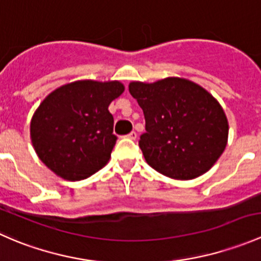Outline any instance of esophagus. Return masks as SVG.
Listing matches in <instances>:
<instances>
[{"mask_svg":"<svg viewBox=\"0 0 261 261\" xmlns=\"http://www.w3.org/2000/svg\"><path fill=\"white\" fill-rule=\"evenodd\" d=\"M127 138H128V139H131V140H135V139L138 138V135H136L135 131H131V133L128 134V135H127Z\"/></svg>","mask_w":261,"mask_h":261,"instance_id":"1","label":"esophagus"}]
</instances>
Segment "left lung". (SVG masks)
<instances>
[{
  "mask_svg": "<svg viewBox=\"0 0 261 261\" xmlns=\"http://www.w3.org/2000/svg\"><path fill=\"white\" fill-rule=\"evenodd\" d=\"M128 91L145 116L139 146L152 169L180 180L211 169L228 136L227 117L212 94L178 77L131 82Z\"/></svg>",
  "mask_w": 261,
  "mask_h": 261,
  "instance_id": "1",
  "label": "left lung"
}]
</instances>
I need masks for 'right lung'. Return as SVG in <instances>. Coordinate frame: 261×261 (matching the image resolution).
Segmentation results:
<instances>
[{
  "label": "right lung",
  "instance_id": "add662e5",
  "mask_svg": "<svg viewBox=\"0 0 261 261\" xmlns=\"http://www.w3.org/2000/svg\"><path fill=\"white\" fill-rule=\"evenodd\" d=\"M123 89L117 81H77L53 91L31 118V143L39 159L72 181L103 168L117 140L109 106Z\"/></svg>",
  "mask_w": 261,
  "mask_h": 261
}]
</instances>
